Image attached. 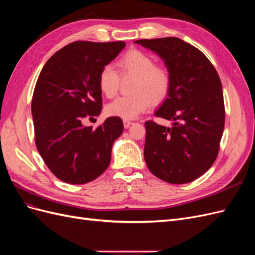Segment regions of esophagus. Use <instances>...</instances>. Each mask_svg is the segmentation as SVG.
I'll use <instances>...</instances> for the list:
<instances>
[{
    "instance_id": "esophagus-1",
    "label": "esophagus",
    "mask_w": 255,
    "mask_h": 255,
    "mask_svg": "<svg viewBox=\"0 0 255 255\" xmlns=\"http://www.w3.org/2000/svg\"><path fill=\"white\" fill-rule=\"evenodd\" d=\"M130 125H132V121H129V120H123V126H125L126 128H129Z\"/></svg>"
}]
</instances>
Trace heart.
<instances>
[{"mask_svg":"<svg viewBox=\"0 0 255 255\" xmlns=\"http://www.w3.org/2000/svg\"><path fill=\"white\" fill-rule=\"evenodd\" d=\"M122 76H135L133 96L119 97L105 107L111 117L125 120L135 119L149 109L151 103H159L167 97L170 89V75L163 67L155 66V60L143 51L132 49L123 54L118 60ZM99 88L107 97H114L119 89L120 75L111 65L99 73Z\"/></svg>","mask_w":255,"mask_h":255,"instance_id":"obj_1","label":"heart"}]
</instances>
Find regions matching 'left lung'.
<instances>
[{
    "label": "left lung",
    "instance_id": "1",
    "mask_svg": "<svg viewBox=\"0 0 255 255\" xmlns=\"http://www.w3.org/2000/svg\"><path fill=\"white\" fill-rule=\"evenodd\" d=\"M135 43L156 53L170 75V89L155 112L171 127L146 121L144 160L149 170L170 184L195 181L212 167L225 128L219 75L199 49L176 37Z\"/></svg>",
    "mask_w": 255,
    "mask_h": 255
}]
</instances>
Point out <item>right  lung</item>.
I'll use <instances>...</instances> for the list:
<instances>
[{
    "mask_svg": "<svg viewBox=\"0 0 255 255\" xmlns=\"http://www.w3.org/2000/svg\"><path fill=\"white\" fill-rule=\"evenodd\" d=\"M126 47L123 41H75L45 63L37 80L32 115L35 143L57 179L85 184L101 175L111 163L112 146L122 134L121 118L110 117L96 129L85 118L102 110L101 69Z\"/></svg>",
    "mask_w": 255,
    "mask_h": 255,
    "instance_id": "right-lung-1",
    "label": "right lung"
}]
</instances>
